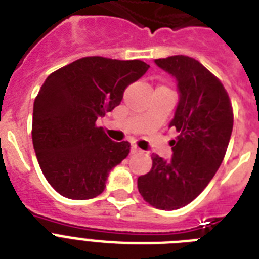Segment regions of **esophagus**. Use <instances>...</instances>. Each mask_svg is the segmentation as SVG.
Returning a JSON list of instances; mask_svg holds the SVG:
<instances>
[{"instance_id":"1","label":"esophagus","mask_w":259,"mask_h":259,"mask_svg":"<svg viewBox=\"0 0 259 259\" xmlns=\"http://www.w3.org/2000/svg\"><path fill=\"white\" fill-rule=\"evenodd\" d=\"M142 150L141 149H138L137 146H132V148H130V153L132 154H138V153H141Z\"/></svg>"}]
</instances>
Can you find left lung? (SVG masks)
Wrapping results in <instances>:
<instances>
[{
    "label": "left lung",
    "mask_w": 259,
    "mask_h": 259,
    "mask_svg": "<svg viewBox=\"0 0 259 259\" xmlns=\"http://www.w3.org/2000/svg\"><path fill=\"white\" fill-rule=\"evenodd\" d=\"M154 63L176 79L179 102L169 127L179 136L170 141V160L152 154V169L138 177L137 185L144 200L169 211L189 204L215 176L234 117L223 84L197 60L176 55Z\"/></svg>",
    "instance_id": "8db88e82"
}]
</instances>
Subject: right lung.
<instances>
[{"label":"right lung","mask_w":259,"mask_h":259,"mask_svg":"<svg viewBox=\"0 0 259 259\" xmlns=\"http://www.w3.org/2000/svg\"><path fill=\"white\" fill-rule=\"evenodd\" d=\"M148 68L141 60L90 56L46 79L33 103L32 141L44 176L62 196L87 200L105 191L130 144L110 140L97 121Z\"/></svg>","instance_id":"add662e5"}]
</instances>
